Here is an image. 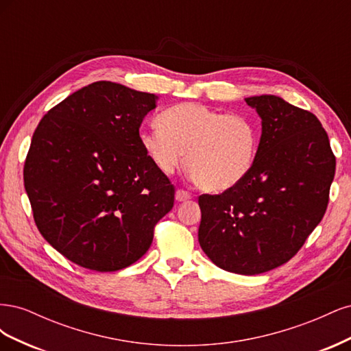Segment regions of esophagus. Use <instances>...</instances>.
Instances as JSON below:
<instances>
[{"mask_svg":"<svg viewBox=\"0 0 351 351\" xmlns=\"http://www.w3.org/2000/svg\"><path fill=\"white\" fill-rule=\"evenodd\" d=\"M190 197H192V195L187 193L186 190H177V192H176V200L177 202H184V200H189Z\"/></svg>","mask_w":351,"mask_h":351,"instance_id":"esophagus-1","label":"esophagus"}]
</instances>
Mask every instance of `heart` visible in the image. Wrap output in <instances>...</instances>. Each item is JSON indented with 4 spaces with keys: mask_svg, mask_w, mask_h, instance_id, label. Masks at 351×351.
Listing matches in <instances>:
<instances>
[{
    "mask_svg": "<svg viewBox=\"0 0 351 351\" xmlns=\"http://www.w3.org/2000/svg\"><path fill=\"white\" fill-rule=\"evenodd\" d=\"M139 142L152 164L173 174L184 164L206 192H226L250 173L258 152V127L239 114H226L197 102H183L159 117V125L143 129Z\"/></svg>",
    "mask_w": 351,
    "mask_h": 351,
    "instance_id": "heart-1",
    "label": "heart"
}]
</instances>
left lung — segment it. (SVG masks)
Instances as JSON below:
<instances>
[{
  "instance_id": "8db88e82",
  "label": "left lung",
  "mask_w": 351,
  "mask_h": 351,
  "mask_svg": "<svg viewBox=\"0 0 351 351\" xmlns=\"http://www.w3.org/2000/svg\"><path fill=\"white\" fill-rule=\"evenodd\" d=\"M262 134L249 176L222 195L199 196V244L221 269L258 275L289 262L319 224L335 156L316 117L275 95L244 99Z\"/></svg>"
}]
</instances>
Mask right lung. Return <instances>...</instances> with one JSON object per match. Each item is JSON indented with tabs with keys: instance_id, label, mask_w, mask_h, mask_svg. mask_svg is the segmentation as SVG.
<instances>
[{
	"instance_id": "right-lung-1",
	"label": "right lung",
	"mask_w": 351,
	"mask_h": 351,
	"mask_svg": "<svg viewBox=\"0 0 351 351\" xmlns=\"http://www.w3.org/2000/svg\"><path fill=\"white\" fill-rule=\"evenodd\" d=\"M158 97L114 82L71 93L38 124L25 162L36 227L79 267L112 272L151 247L174 187L139 142Z\"/></svg>"
}]
</instances>
